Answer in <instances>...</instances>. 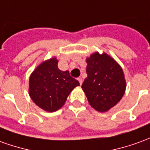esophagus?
<instances>
[{"instance_id": "34e87169", "label": "esophagus", "mask_w": 150, "mask_h": 150, "mask_svg": "<svg viewBox=\"0 0 150 150\" xmlns=\"http://www.w3.org/2000/svg\"><path fill=\"white\" fill-rule=\"evenodd\" d=\"M78 79V81H79V84L81 85V84H82V83H83L82 78H80V77H79V78H78V79Z\"/></svg>"}]
</instances>
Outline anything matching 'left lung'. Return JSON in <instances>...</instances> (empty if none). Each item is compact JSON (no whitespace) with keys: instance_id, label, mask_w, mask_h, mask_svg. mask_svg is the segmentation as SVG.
I'll use <instances>...</instances> for the list:
<instances>
[{"instance_id":"8db88e82","label":"left lung","mask_w":150,"mask_h":150,"mask_svg":"<svg viewBox=\"0 0 150 150\" xmlns=\"http://www.w3.org/2000/svg\"><path fill=\"white\" fill-rule=\"evenodd\" d=\"M82 88L90 105L97 111L106 112L123 97L126 80L122 67L107 53H93L86 59Z\"/></svg>"}]
</instances>
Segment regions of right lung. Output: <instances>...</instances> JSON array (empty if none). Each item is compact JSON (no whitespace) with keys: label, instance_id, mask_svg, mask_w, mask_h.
<instances>
[{"label":"right lung","instance_id":"add662e5","mask_svg":"<svg viewBox=\"0 0 150 150\" xmlns=\"http://www.w3.org/2000/svg\"><path fill=\"white\" fill-rule=\"evenodd\" d=\"M55 57L44 61L29 78V95L36 105L47 112L57 111L64 105L67 97L79 83L68 71L57 67Z\"/></svg>","mask_w":150,"mask_h":150}]
</instances>
